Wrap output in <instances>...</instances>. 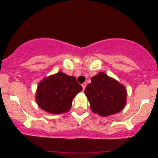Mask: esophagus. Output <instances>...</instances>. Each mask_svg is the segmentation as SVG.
Segmentation results:
<instances>
[{"label": "esophagus", "instance_id": "esophagus-1", "mask_svg": "<svg viewBox=\"0 0 158 158\" xmlns=\"http://www.w3.org/2000/svg\"><path fill=\"white\" fill-rule=\"evenodd\" d=\"M86 85L87 84L85 83V82H84V83L82 84V89H83V90L85 89V87H86Z\"/></svg>", "mask_w": 158, "mask_h": 158}]
</instances>
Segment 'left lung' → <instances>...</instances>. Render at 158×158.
<instances>
[{
    "instance_id": "8db88e82",
    "label": "left lung",
    "mask_w": 158,
    "mask_h": 158,
    "mask_svg": "<svg viewBox=\"0 0 158 158\" xmlns=\"http://www.w3.org/2000/svg\"><path fill=\"white\" fill-rule=\"evenodd\" d=\"M85 92L92 111L101 116H108L122 111L126 104L127 92L125 86L99 73L91 79Z\"/></svg>"
}]
</instances>
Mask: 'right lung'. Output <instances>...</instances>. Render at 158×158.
Wrapping results in <instances>:
<instances>
[{"label":"right lung","instance_id":"1","mask_svg":"<svg viewBox=\"0 0 158 158\" xmlns=\"http://www.w3.org/2000/svg\"><path fill=\"white\" fill-rule=\"evenodd\" d=\"M82 90V87L74 76L60 72L40 82L36 102L47 112L61 114L69 111L73 98Z\"/></svg>","mask_w":158,"mask_h":158}]
</instances>
